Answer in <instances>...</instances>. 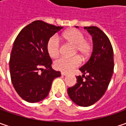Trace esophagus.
Listing matches in <instances>:
<instances>
[{
    "instance_id": "obj_1",
    "label": "esophagus",
    "mask_w": 126,
    "mask_h": 126,
    "mask_svg": "<svg viewBox=\"0 0 126 126\" xmlns=\"http://www.w3.org/2000/svg\"><path fill=\"white\" fill-rule=\"evenodd\" d=\"M61 74H62V76L67 75V74H66V73H65V72H61Z\"/></svg>"
}]
</instances>
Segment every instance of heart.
<instances>
[{
  "label": "heart",
  "mask_w": 126,
  "mask_h": 126,
  "mask_svg": "<svg viewBox=\"0 0 126 126\" xmlns=\"http://www.w3.org/2000/svg\"><path fill=\"white\" fill-rule=\"evenodd\" d=\"M62 39L74 46L73 55H78L83 60L87 59L93 50V43L85 39V34L78 29H71L62 34ZM60 43L55 36L50 37L46 44V49L49 55L55 58L60 52ZM78 55L71 57H62L54 62V67L57 70L69 72L80 65L81 60Z\"/></svg>",
  "instance_id": "heart-1"
}]
</instances>
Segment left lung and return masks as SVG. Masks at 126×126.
I'll use <instances>...</instances> for the list:
<instances>
[{
	"instance_id": "8db88e82",
	"label": "left lung",
	"mask_w": 126,
	"mask_h": 126,
	"mask_svg": "<svg viewBox=\"0 0 126 126\" xmlns=\"http://www.w3.org/2000/svg\"><path fill=\"white\" fill-rule=\"evenodd\" d=\"M84 29L93 36V51L89 60L79 69L84 75L76 76V84L67 91L77 105L89 107L104 95L109 86L114 72V51L109 38L100 29L93 26Z\"/></svg>"
}]
</instances>
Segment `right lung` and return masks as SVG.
<instances>
[{
  "mask_svg": "<svg viewBox=\"0 0 126 126\" xmlns=\"http://www.w3.org/2000/svg\"><path fill=\"white\" fill-rule=\"evenodd\" d=\"M62 29L36 20L23 28L15 40L9 62L10 77L16 92L28 102L46 98L53 80L61 76L52 69L46 44Z\"/></svg>",
  "mask_w": 126,
  "mask_h": 126,
  "instance_id": "add662e5",
  "label": "right lung"
}]
</instances>
